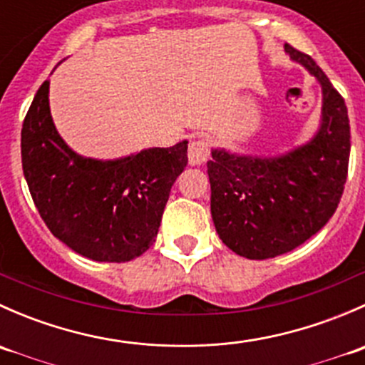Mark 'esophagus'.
<instances>
[{
  "instance_id": "obj_1",
  "label": "esophagus",
  "mask_w": 365,
  "mask_h": 365,
  "mask_svg": "<svg viewBox=\"0 0 365 365\" xmlns=\"http://www.w3.org/2000/svg\"><path fill=\"white\" fill-rule=\"evenodd\" d=\"M210 155V143L208 139L201 138L196 139L189 145V164L190 165H201L208 159Z\"/></svg>"
}]
</instances>
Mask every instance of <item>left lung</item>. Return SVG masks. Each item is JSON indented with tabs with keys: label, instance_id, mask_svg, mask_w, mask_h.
Masks as SVG:
<instances>
[{
	"label": "left lung",
	"instance_id": "8db88e82",
	"mask_svg": "<svg viewBox=\"0 0 365 365\" xmlns=\"http://www.w3.org/2000/svg\"><path fill=\"white\" fill-rule=\"evenodd\" d=\"M284 51L322 86V121L305 145L261 157L213 148L208 160L210 210L217 235L238 256H281L318 233L339 205L349 162L344 98L307 54Z\"/></svg>",
	"mask_w": 365,
	"mask_h": 365
}]
</instances>
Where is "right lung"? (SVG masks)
<instances>
[{"label": "right lung", "instance_id": "1", "mask_svg": "<svg viewBox=\"0 0 365 365\" xmlns=\"http://www.w3.org/2000/svg\"><path fill=\"white\" fill-rule=\"evenodd\" d=\"M187 143L113 160L79 155L54 127L43 81L24 118L21 155L51 233L88 259L125 263L155 242L173 183L187 165Z\"/></svg>", "mask_w": 365, "mask_h": 365}]
</instances>
